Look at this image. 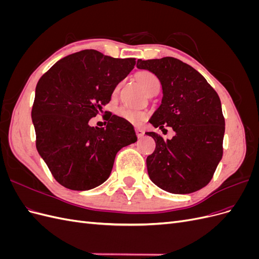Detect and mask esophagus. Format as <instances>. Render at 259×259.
<instances>
[{"instance_id": "34e87169", "label": "esophagus", "mask_w": 259, "mask_h": 259, "mask_svg": "<svg viewBox=\"0 0 259 259\" xmlns=\"http://www.w3.org/2000/svg\"><path fill=\"white\" fill-rule=\"evenodd\" d=\"M135 131H136V135L138 138H142L145 135V132L142 128H136Z\"/></svg>"}]
</instances>
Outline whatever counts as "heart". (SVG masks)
Returning <instances> with one entry per match:
<instances>
[{"label": "heart", "mask_w": 259, "mask_h": 259, "mask_svg": "<svg viewBox=\"0 0 259 259\" xmlns=\"http://www.w3.org/2000/svg\"><path fill=\"white\" fill-rule=\"evenodd\" d=\"M137 80L139 84L143 86L146 93L148 94H152L154 92H159L161 88V83L159 77L156 76L154 73L150 71H142L137 74ZM117 91V89L115 90ZM117 115L123 117L124 120L128 121L130 123L133 124H139L140 122H143L146 119V113L139 110H134V109H131L126 106H122L116 111Z\"/></svg>", "instance_id": "b5f03b06"}]
</instances>
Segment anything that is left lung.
Here are the masks:
<instances>
[{
    "mask_svg": "<svg viewBox=\"0 0 259 259\" xmlns=\"http://www.w3.org/2000/svg\"><path fill=\"white\" fill-rule=\"evenodd\" d=\"M137 68L154 73L162 85V103L149 122L175 132L166 140L146 133L155 142L154 152L147 158L149 177L170 193L202 189L223 158L225 119L219 96L204 76L179 59H138Z\"/></svg>",
    "mask_w": 259,
    "mask_h": 259,
    "instance_id": "obj_1",
    "label": "left lung"
}]
</instances>
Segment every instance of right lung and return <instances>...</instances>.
Masks as SVG:
<instances>
[{
	"label": "right lung",
	"instance_id": "obj_1",
	"mask_svg": "<svg viewBox=\"0 0 259 259\" xmlns=\"http://www.w3.org/2000/svg\"><path fill=\"white\" fill-rule=\"evenodd\" d=\"M135 65V58L84 50L58 60L38 80L31 111L36 149L61 186L75 191L98 187L110 176L117 151L137 142L123 117L110 116L106 127L89 123Z\"/></svg>",
	"mask_w": 259,
	"mask_h": 259
}]
</instances>
